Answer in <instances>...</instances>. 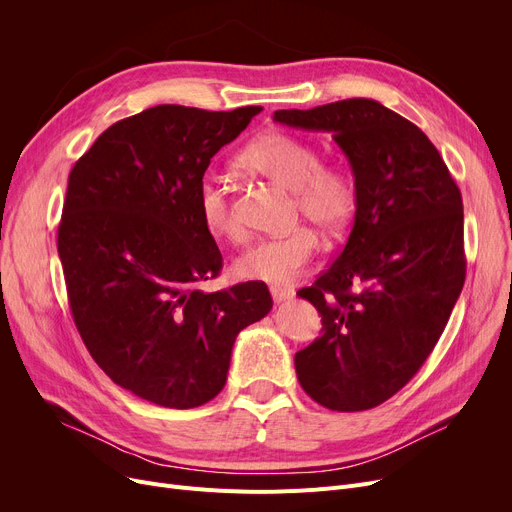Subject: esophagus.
Returning a JSON list of instances; mask_svg holds the SVG:
<instances>
[{"instance_id": "esophagus-1", "label": "esophagus", "mask_w": 512, "mask_h": 512, "mask_svg": "<svg viewBox=\"0 0 512 512\" xmlns=\"http://www.w3.org/2000/svg\"><path fill=\"white\" fill-rule=\"evenodd\" d=\"M272 297H274V303H286L294 297V292L284 286H272Z\"/></svg>"}]
</instances>
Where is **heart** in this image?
Listing matches in <instances>:
<instances>
[{
    "label": "heart",
    "mask_w": 512,
    "mask_h": 512,
    "mask_svg": "<svg viewBox=\"0 0 512 512\" xmlns=\"http://www.w3.org/2000/svg\"><path fill=\"white\" fill-rule=\"evenodd\" d=\"M238 164L292 191L294 213L326 234H340L351 224L357 209L355 178L342 168L321 166V155L313 145L286 132H263L240 151ZM197 211L211 236L232 242L242 238L230 195L218 178L203 176L199 180ZM315 251V232L297 228L284 236L253 242L236 259L234 272L242 280L288 284L305 272Z\"/></svg>",
    "instance_id": "1"
}]
</instances>
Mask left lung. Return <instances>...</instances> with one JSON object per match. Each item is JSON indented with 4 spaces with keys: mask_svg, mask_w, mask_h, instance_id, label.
Returning a JSON list of instances; mask_svg holds the SVG:
<instances>
[{
    "mask_svg": "<svg viewBox=\"0 0 512 512\" xmlns=\"http://www.w3.org/2000/svg\"><path fill=\"white\" fill-rule=\"evenodd\" d=\"M274 120L330 132L357 184L342 253L297 292L324 326L294 355L297 378L321 407L373 409L419 371L463 290L461 191L425 132L373 99L278 110Z\"/></svg>",
    "mask_w": 512,
    "mask_h": 512,
    "instance_id": "1",
    "label": "left lung"
}]
</instances>
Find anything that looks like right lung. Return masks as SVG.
Here are the masks:
<instances>
[{"mask_svg": "<svg viewBox=\"0 0 512 512\" xmlns=\"http://www.w3.org/2000/svg\"><path fill=\"white\" fill-rule=\"evenodd\" d=\"M259 112L149 107L101 132L68 176L58 253L76 330L107 378L153 405L218 396L238 332L272 311L263 282L197 288L222 270L197 184Z\"/></svg>", "mask_w": 512, "mask_h": 512, "instance_id": "right-lung-1", "label": "right lung"}]
</instances>
